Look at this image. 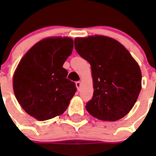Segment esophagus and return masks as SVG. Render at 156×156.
<instances>
[{
	"mask_svg": "<svg viewBox=\"0 0 156 156\" xmlns=\"http://www.w3.org/2000/svg\"><path fill=\"white\" fill-rule=\"evenodd\" d=\"M76 86L77 89H78V90H80V86H81L80 81H76Z\"/></svg>",
	"mask_w": 156,
	"mask_h": 156,
	"instance_id": "34e87169",
	"label": "esophagus"
}]
</instances>
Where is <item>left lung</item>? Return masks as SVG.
Instances as JSON below:
<instances>
[{"mask_svg": "<svg viewBox=\"0 0 156 156\" xmlns=\"http://www.w3.org/2000/svg\"><path fill=\"white\" fill-rule=\"evenodd\" d=\"M77 53L91 66L94 94L86 104L98 119L115 121L130 111L141 89V72L129 52L104 36L76 38Z\"/></svg>", "mask_w": 156, "mask_h": 156, "instance_id": "8db88e82", "label": "left lung"}]
</instances>
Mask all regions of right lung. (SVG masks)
Returning <instances> with one entry per match:
<instances>
[{"instance_id": "add662e5", "label": "right lung", "mask_w": 156, "mask_h": 156, "mask_svg": "<svg viewBox=\"0 0 156 156\" xmlns=\"http://www.w3.org/2000/svg\"><path fill=\"white\" fill-rule=\"evenodd\" d=\"M73 49V41L69 37L42 40L30 48L16 69L14 93L23 109L38 120L62 114L76 91L62 67Z\"/></svg>"}]
</instances>
